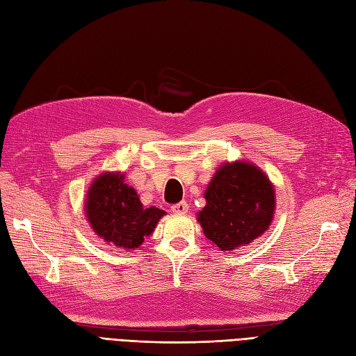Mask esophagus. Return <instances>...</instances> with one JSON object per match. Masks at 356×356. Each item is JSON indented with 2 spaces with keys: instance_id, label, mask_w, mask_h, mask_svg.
Wrapping results in <instances>:
<instances>
[{
  "instance_id": "1",
  "label": "esophagus",
  "mask_w": 356,
  "mask_h": 356,
  "mask_svg": "<svg viewBox=\"0 0 356 356\" xmlns=\"http://www.w3.org/2000/svg\"><path fill=\"white\" fill-rule=\"evenodd\" d=\"M174 213H187L188 212V203L186 200H182L179 203H175L172 204V209H170Z\"/></svg>"
}]
</instances>
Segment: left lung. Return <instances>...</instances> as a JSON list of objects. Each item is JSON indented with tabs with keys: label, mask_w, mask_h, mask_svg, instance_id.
<instances>
[{
	"label": "left lung",
	"mask_w": 356,
	"mask_h": 356,
	"mask_svg": "<svg viewBox=\"0 0 356 356\" xmlns=\"http://www.w3.org/2000/svg\"><path fill=\"white\" fill-rule=\"evenodd\" d=\"M199 215L203 233L220 251H233L268 229L275 213V188L264 172L250 161L224 163L204 190Z\"/></svg>",
	"instance_id": "8db88e82"
}]
</instances>
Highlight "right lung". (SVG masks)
<instances>
[{"label": "right lung", "instance_id": "right-lung-1", "mask_svg": "<svg viewBox=\"0 0 356 356\" xmlns=\"http://www.w3.org/2000/svg\"><path fill=\"white\" fill-rule=\"evenodd\" d=\"M84 211L93 232L106 243L136 250L152 234L165 211L144 208L134 187L120 172H105L88 190Z\"/></svg>", "mask_w": 356, "mask_h": 356}]
</instances>
